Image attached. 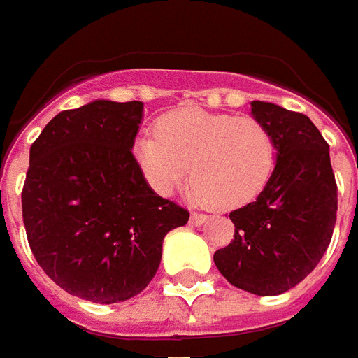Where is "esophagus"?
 Segmentation results:
<instances>
[{"instance_id": "esophagus-1", "label": "esophagus", "mask_w": 358, "mask_h": 358, "mask_svg": "<svg viewBox=\"0 0 358 358\" xmlns=\"http://www.w3.org/2000/svg\"><path fill=\"white\" fill-rule=\"evenodd\" d=\"M208 220L206 214H200V212H192L191 214V224L192 225H202Z\"/></svg>"}]
</instances>
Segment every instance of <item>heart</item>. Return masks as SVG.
<instances>
[{
	"label": "heart",
	"instance_id": "heart-1",
	"mask_svg": "<svg viewBox=\"0 0 358 358\" xmlns=\"http://www.w3.org/2000/svg\"><path fill=\"white\" fill-rule=\"evenodd\" d=\"M133 152L156 192L171 194L185 183L191 166L194 199L222 210L255 202L270 183L278 159L272 131L258 119L199 108L162 115L154 134L134 141Z\"/></svg>",
	"mask_w": 358,
	"mask_h": 358
}]
</instances>
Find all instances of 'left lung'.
I'll use <instances>...</instances> for the list:
<instances>
[{
	"mask_svg": "<svg viewBox=\"0 0 358 358\" xmlns=\"http://www.w3.org/2000/svg\"><path fill=\"white\" fill-rule=\"evenodd\" d=\"M250 110L275 138V169L255 202L229 214L235 239L214 262L231 285L270 296L320 262L336 225L337 185L328 143L310 119L268 102H250Z\"/></svg>",
	"mask_w": 358,
	"mask_h": 358,
	"instance_id": "obj_1",
	"label": "left lung"
}]
</instances>
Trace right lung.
I'll return each instance as SVG.
<instances>
[{"mask_svg": "<svg viewBox=\"0 0 358 358\" xmlns=\"http://www.w3.org/2000/svg\"><path fill=\"white\" fill-rule=\"evenodd\" d=\"M143 102L65 110L30 146L22 222L40 268L67 293L111 305L158 272L167 231L189 210L158 196L134 159Z\"/></svg>", "mask_w": 358, "mask_h": 358, "instance_id": "add662e5", "label": "right lung"}]
</instances>
